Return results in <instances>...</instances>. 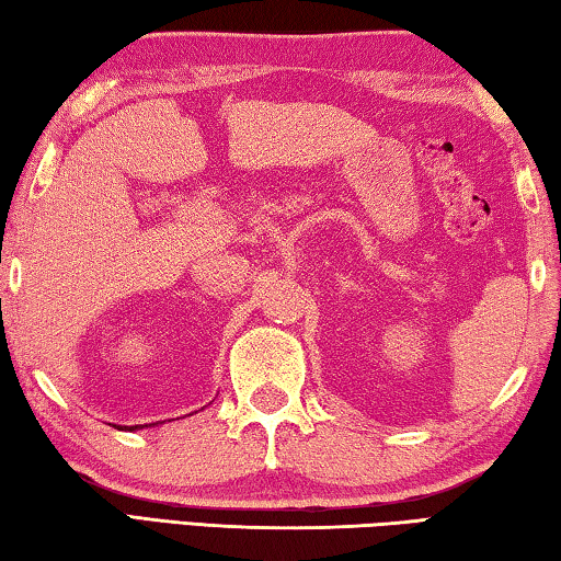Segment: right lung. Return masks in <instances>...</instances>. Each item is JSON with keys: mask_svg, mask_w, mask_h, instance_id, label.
I'll return each instance as SVG.
<instances>
[{"mask_svg": "<svg viewBox=\"0 0 561 561\" xmlns=\"http://www.w3.org/2000/svg\"><path fill=\"white\" fill-rule=\"evenodd\" d=\"M133 428H140V425H133Z\"/></svg>", "mask_w": 561, "mask_h": 561, "instance_id": "right-lung-1", "label": "right lung"}]
</instances>
